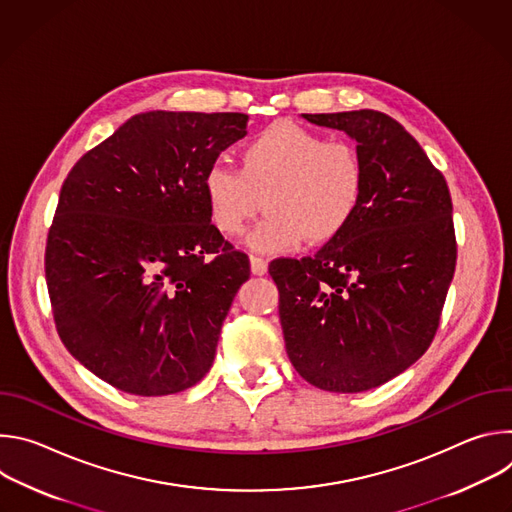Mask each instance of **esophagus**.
<instances>
[{"label": "esophagus", "instance_id": "1", "mask_svg": "<svg viewBox=\"0 0 512 512\" xmlns=\"http://www.w3.org/2000/svg\"><path fill=\"white\" fill-rule=\"evenodd\" d=\"M249 263H251V271L253 275H265L267 273V261L257 257V255H251L249 257Z\"/></svg>", "mask_w": 512, "mask_h": 512}]
</instances>
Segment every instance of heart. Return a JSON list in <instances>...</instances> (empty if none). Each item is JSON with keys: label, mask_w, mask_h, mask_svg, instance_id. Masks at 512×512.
Wrapping results in <instances>:
<instances>
[{"label": "heart", "mask_w": 512, "mask_h": 512, "mask_svg": "<svg viewBox=\"0 0 512 512\" xmlns=\"http://www.w3.org/2000/svg\"><path fill=\"white\" fill-rule=\"evenodd\" d=\"M367 170L352 143L279 121L255 133L239 150V170L212 164L202 190L210 223L225 237H241L261 212L269 216L251 233L259 253L296 249L304 239H338L356 216Z\"/></svg>", "instance_id": "obj_1"}]
</instances>
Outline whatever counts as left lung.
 <instances>
[{"mask_svg": "<svg viewBox=\"0 0 512 512\" xmlns=\"http://www.w3.org/2000/svg\"><path fill=\"white\" fill-rule=\"evenodd\" d=\"M302 117L356 139L367 188L338 239L314 257L269 263L285 350L310 385L362 393L409 369L440 328L458 257L452 196L393 117L373 109Z\"/></svg>", "mask_w": 512, "mask_h": 512, "instance_id": "left-lung-1", "label": "left lung"}]
</instances>
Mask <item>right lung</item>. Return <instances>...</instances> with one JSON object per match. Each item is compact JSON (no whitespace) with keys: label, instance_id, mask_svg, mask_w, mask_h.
<instances>
[{"label":"right lung","instance_id":"right-lung-1","mask_svg":"<svg viewBox=\"0 0 512 512\" xmlns=\"http://www.w3.org/2000/svg\"><path fill=\"white\" fill-rule=\"evenodd\" d=\"M245 127V113H141L62 182L44 253L56 332L125 393H180L210 369L249 257L210 223L202 178Z\"/></svg>","mask_w":512,"mask_h":512}]
</instances>
